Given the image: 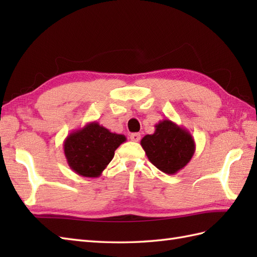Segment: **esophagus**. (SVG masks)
<instances>
[{
	"mask_svg": "<svg viewBox=\"0 0 257 257\" xmlns=\"http://www.w3.org/2000/svg\"><path fill=\"white\" fill-rule=\"evenodd\" d=\"M140 138H141V136H140V134H132L130 135V139H132V141H135V143H138V141L140 140Z\"/></svg>",
	"mask_w": 257,
	"mask_h": 257,
	"instance_id": "34e87169",
	"label": "esophagus"
}]
</instances>
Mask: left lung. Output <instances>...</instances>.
I'll list each match as a JSON object with an SVG mask.
<instances>
[{"mask_svg": "<svg viewBox=\"0 0 257 257\" xmlns=\"http://www.w3.org/2000/svg\"><path fill=\"white\" fill-rule=\"evenodd\" d=\"M152 135H146L140 145L149 161L167 174H176L188 165L195 152L189 130L170 119L160 120Z\"/></svg>", "mask_w": 257, "mask_h": 257, "instance_id": "1", "label": "left lung"}]
</instances>
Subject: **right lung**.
I'll use <instances>...</instances> for the list:
<instances>
[{"label": "right lung", "mask_w": 257, "mask_h": 257, "mask_svg": "<svg viewBox=\"0 0 257 257\" xmlns=\"http://www.w3.org/2000/svg\"><path fill=\"white\" fill-rule=\"evenodd\" d=\"M124 141L123 135L110 133L92 121L67 136L64 141V154L69 168L78 176L98 178Z\"/></svg>", "instance_id": "obj_1"}]
</instances>
